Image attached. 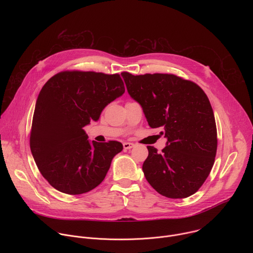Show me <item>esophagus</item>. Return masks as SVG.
Returning a JSON list of instances; mask_svg holds the SVG:
<instances>
[{"mask_svg": "<svg viewBox=\"0 0 253 253\" xmlns=\"http://www.w3.org/2000/svg\"><path fill=\"white\" fill-rule=\"evenodd\" d=\"M134 146H135V144L130 143V142H124V143H123L124 149H131V148H133Z\"/></svg>", "mask_w": 253, "mask_h": 253, "instance_id": "1", "label": "esophagus"}]
</instances>
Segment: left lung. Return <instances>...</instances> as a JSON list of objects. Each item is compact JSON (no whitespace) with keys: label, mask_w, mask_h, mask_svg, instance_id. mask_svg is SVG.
Instances as JSON below:
<instances>
[{"label":"left lung","mask_w":253,"mask_h":253,"mask_svg":"<svg viewBox=\"0 0 253 253\" xmlns=\"http://www.w3.org/2000/svg\"><path fill=\"white\" fill-rule=\"evenodd\" d=\"M151 128L167 139L161 153L147 146L142 169L149 184L168 198H185L204 183L214 163L217 131L210 102L195 83L171 74H121Z\"/></svg>","instance_id":"8db88e82"}]
</instances>
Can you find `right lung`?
Masks as SVG:
<instances>
[{
    "instance_id": "add662e5",
    "label": "right lung",
    "mask_w": 253,
    "mask_h": 253,
    "mask_svg": "<svg viewBox=\"0 0 253 253\" xmlns=\"http://www.w3.org/2000/svg\"><path fill=\"white\" fill-rule=\"evenodd\" d=\"M124 92L118 74L95 72H61L44 85L35 106L30 147L55 189L77 195L103 181L123 145L90 141L84 127L98 121L104 108Z\"/></svg>"
}]
</instances>
